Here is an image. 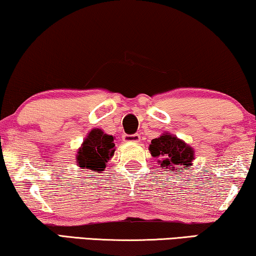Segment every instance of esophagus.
<instances>
[{
	"label": "esophagus",
	"instance_id": "34e87169",
	"mask_svg": "<svg viewBox=\"0 0 256 256\" xmlns=\"http://www.w3.org/2000/svg\"><path fill=\"white\" fill-rule=\"evenodd\" d=\"M124 140L126 143H138L140 140V136L138 134L134 135H124Z\"/></svg>",
	"mask_w": 256,
	"mask_h": 256
}]
</instances>
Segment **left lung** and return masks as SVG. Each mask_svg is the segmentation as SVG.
<instances>
[{
	"label": "left lung",
	"instance_id": "obj_1",
	"mask_svg": "<svg viewBox=\"0 0 256 256\" xmlns=\"http://www.w3.org/2000/svg\"><path fill=\"white\" fill-rule=\"evenodd\" d=\"M149 151L152 157L160 158L158 162L162 168H165V171L178 172L182 170L192 168V160L195 159V151L184 140L178 138L176 135L165 132L162 134L151 140Z\"/></svg>",
	"mask_w": 256,
	"mask_h": 256
}]
</instances>
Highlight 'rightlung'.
Returning <instances> with one entry per match:
<instances>
[{"label":"right lung","instance_id":"obj_1","mask_svg":"<svg viewBox=\"0 0 256 256\" xmlns=\"http://www.w3.org/2000/svg\"><path fill=\"white\" fill-rule=\"evenodd\" d=\"M116 152L114 137L99 128L88 132L76 154L77 166L94 172L105 171L106 162Z\"/></svg>","mask_w":256,"mask_h":256}]
</instances>
